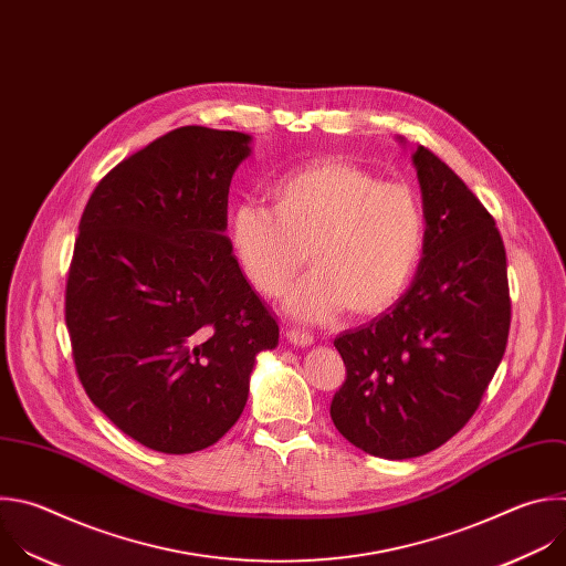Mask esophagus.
Listing matches in <instances>:
<instances>
[{
  "mask_svg": "<svg viewBox=\"0 0 566 566\" xmlns=\"http://www.w3.org/2000/svg\"><path fill=\"white\" fill-rule=\"evenodd\" d=\"M285 336H287L290 344L301 346V348H303V346H310V344L314 342V336H312L310 332H303V329H287Z\"/></svg>",
  "mask_w": 566,
  "mask_h": 566,
  "instance_id": "esophagus-1",
  "label": "esophagus"
}]
</instances>
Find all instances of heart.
Masks as SVG:
<instances>
[{
	"label": "heart",
	"instance_id": "heart-1",
	"mask_svg": "<svg viewBox=\"0 0 566 566\" xmlns=\"http://www.w3.org/2000/svg\"><path fill=\"white\" fill-rule=\"evenodd\" d=\"M270 200L272 209L241 202L230 216L234 254L261 296L281 298L305 259L314 270L287 296L301 321L379 316L406 294L426 239L410 185L325 156L279 176Z\"/></svg>",
	"mask_w": 566,
	"mask_h": 566
}]
</instances>
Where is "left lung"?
I'll return each mask as SVG.
<instances>
[{
  "mask_svg": "<svg viewBox=\"0 0 566 566\" xmlns=\"http://www.w3.org/2000/svg\"><path fill=\"white\" fill-rule=\"evenodd\" d=\"M426 239L408 292L334 348L346 381L329 417L350 443L384 460L430 453L482 403L511 327L506 250L495 218L430 149L412 156Z\"/></svg>",
  "mask_w": 566,
  "mask_h": 566,
  "instance_id": "8db88e82",
  "label": "left lung"
}]
</instances>
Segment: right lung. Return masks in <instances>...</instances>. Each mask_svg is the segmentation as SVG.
<instances>
[{
    "mask_svg": "<svg viewBox=\"0 0 566 566\" xmlns=\"http://www.w3.org/2000/svg\"><path fill=\"white\" fill-rule=\"evenodd\" d=\"M250 136L180 127L93 189L66 276L77 379L158 453L216 443L241 417L279 323L232 256L228 193Z\"/></svg>",
    "mask_w": 566,
    "mask_h": 566,
    "instance_id": "add662e5",
    "label": "right lung"
}]
</instances>
